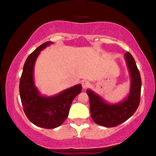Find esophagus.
Segmentation results:
<instances>
[{
  "label": "esophagus",
  "mask_w": 156,
  "mask_h": 156,
  "mask_svg": "<svg viewBox=\"0 0 156 156\" xmlns=\"http://www.w3.org/2000/svg\"><path fill=\"white\" fill-rule=\"evenodd\" d=\"M81 84H82V87H83V89H87V87H89V85H90V83H89V82L88 80H83V81L81 82Z\"/></svg>",
  "instance_id": "1"
}]
</instances>
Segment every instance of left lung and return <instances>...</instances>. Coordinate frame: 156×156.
<instances>
[{
  "label": "left lung",
  "mask_w": 156,
  "mask_h": 156,
  "mask_svg": "<svg viewBox=\"0 0 156 156\" xmlns=\"http://www.w3.org/2000/svg\"><path fill=\"white\" fill-rule=\"evenodd\" d=\"M129 71L130 85L128 97L117 103H109L91 89H87L91 117L96 124L112 128L120 125L131 117L139 105L141 80L133 57L129 52L124 55Z\"/></svg>",
  "instance_id": "8db88e82"
}]
</instances>
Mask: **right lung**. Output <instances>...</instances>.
<instances>
[{
    "label": "right lung",
    "instance_id": "obj_1",
    "mask_svg": "<svg viewBox=\"0 0 156 156\" xmlns=\"http://www.w3.org/2000/svg\"><path fill=\"white\" fill-rule=\"evenodd\" d=\"M51 44L53 42H44L28 55L20 81V95L26 117L33 124L47 129L57 128L64 122L73 100L82 90L81 84H77L55 95L41 94L34 79V65L40 52Z\"/></svg>",
    "mask_w": 156,
    "mask_h": 156
}]
</instances>
